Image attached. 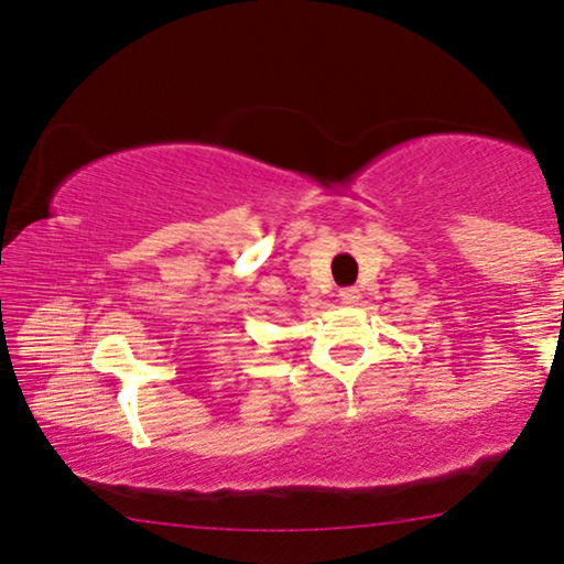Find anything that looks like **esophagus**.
I'll list each match as a JSON object with an SVG mask.
<instances>
[{
    "label": "esophagus",
    "instance_id": "34e87169",
    "mask_svg": "<svg viewBox=\"0 0 564 564\" xmlns=\"http://www.w3.org/2000/svg\"><path fill=\"white\" fill-rule=\"evenodd\" d=\"M338 300H341L344 305H357L359 303V290L357 288H344L338 292Z\"/></svg>",
    "mask_w": 564,
    "mask_h": 564
}]
</instances>
